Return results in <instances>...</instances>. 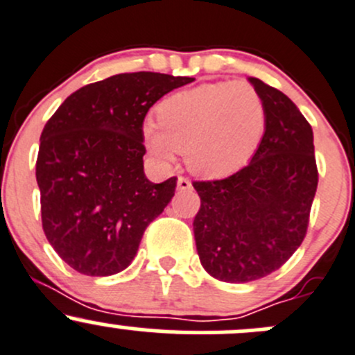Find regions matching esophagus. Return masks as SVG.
<instances>
[{"label":"esophagus","mask_w":355,"mask_h":355,"mask_svg":"<svg viewBox=\"0 0 355 355\" xmlns=\"http://www.w3.org/2000/svg\"><path fill=\"white\" fill-rule=\"evenodd\" d=\"M178 189L179 191H188L191 189V181L188 178H179L178 179Z\"/></svg>","instance_id":"obj_1"}]
</instances>
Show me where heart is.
<instances>
[{
	"instance_id": "1",
	"label": "heart",
	"mask_w": 355,
	"mask_h": 355,
	"mask_svg": "<svg viewBox=\"0 0 355 355\" xmlns=\"http://www.w3.org/2000/svg\"><path fill=\"white\" fill-rule=\"evenodd\" d=\"M157 123L144 124L148 152L160 162L184 152L193 173L222 178L246 166L266 123L263 98L246 82L203 83L157 105Z\"/></svg>"
}]
</instances>
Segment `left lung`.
<instances>
[{
    "label": "left lung",
    "mask_w": 355,
    "mask_h": 355,
    "mask_svg": "<svg viewBox=\"0 0 355 355\" xmlns=\"http://www.w3.org/2000/svg\"><path fill=\"white\" fill-rule=\"evenodd\" d=\"M263 98L265 133L232 176L195 181L196 251L214 279L246 284L279 270L304 239L318 188L313 130L286 94L250 76Z\"/></svg>",
    "instance_id": "obj_1"
}]
</instances>
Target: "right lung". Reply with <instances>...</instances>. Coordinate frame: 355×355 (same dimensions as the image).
<instances>
[{"mask_svg":"<svg viewBox=\"0 0 355 355\" xmlns=\"http://www.w3.org/2000/svg\"><path fill=\"white\" fill-rule=\"evenodd\" d=\"M193 80L119 73L73 92L46 123L35 164L42 229L73 270L123 272L173 200L176 178L155 184L144 173V119L160 97Z\"/></svg>","mask_w":355,"mask_h":355,"instance_id":"add662e5","label":"right lung"}]
</instances>
